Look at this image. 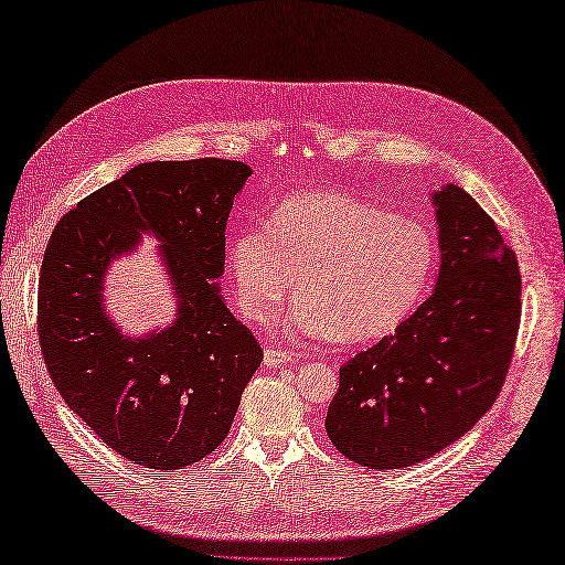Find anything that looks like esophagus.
Wrapping results in <instances>:
<instances>
[{
  "label": "esophagus",
  "instance_id": "esophagus-1",
  "mask_svg": "<svg viewBox=\"0 0 565 565\" xmlns=\"http://www.w3.org/2000/svg\"><path fill=\"white\" fill-rule=\"evenodd\" d=\"M295 358H297V355H295L292 351H287V349H273V347H268V349L264 351V363H266V365L292 363Z\"/></svg>",
  "mask_w": 565,
  "mask_h": 565
}]
</instances>
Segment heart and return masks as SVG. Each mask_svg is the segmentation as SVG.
Listing matches in <instances>:
<instances>
[{
	"instance_id": "heart-1",
	"label": "heart",
	"mask_w": 565,
	"mask_h": 565,
	"mask_svg": "<svg viewBox=\"0 0 565 565\" xmlns=\"http://www.w3.org/2000/svg\"><path fill=\"white\" fill-rule=\"evenodd\" d=\"M226 268L249 322L268 324L297 285L289 334L370 341L413 313L434 276L436 243L419 221L370 200L306 191L285 198L266 226L235 233Z\"/></svg>"
}]
</instances>
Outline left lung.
I'll return each mask as SVG.
<instances>
[{
    "instance_id": "obj_1",
    "label": "left lung",
    "mask_w": 565,
    "mask_h": 565,
    "mask_svg": "<svg viewBox=\"0 0 565 565\" xmlns=\"http://www.w3.org/2000/svg\"><path fill=\"white\" fill-rule=\"evenodd\" d=\"M440 270L434 295L339 367L324 429L367 469L413 467L465 436L507 380L521 324L516 254L459 185L434 195Z\"/></svg>"
}]
</instances>
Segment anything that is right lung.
Masks as SVG:
<instances>
[{"label":"right lung","instance_id":"add662e5","mask_svg":"<svg viewBox=\"0 0 565 565\" xmlns=\"http://www.w3.org/2000/svg\"><path fill=\"white\" fill-rule=\"evenodd\" d=\"M249 174L218 158L146 162L79 200L49 237L38 292L44 365L67 407L134 465L174 471L216 450L262 365L259 341L216 285L233 198ZM143 230L166 243L180 318L127 340L99 289L107 264Z\"/></svg>","mask_w":565,"mask_h":565}]
</instances>
